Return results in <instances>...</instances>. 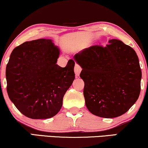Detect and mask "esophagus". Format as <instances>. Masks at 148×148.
<instances>
[{"mask_svg": "<svg viewBox=\"0 0 148 148\" xmlns=\"http://www.w3.org/2000/svg\"><path fill=\"white\" fill-rule=\"evenodd\" d=\"M81 70H82L81 67H80L79 65L76 64L75 67H74V72H75V74H76V76H79V74H80V72H81Z\"/></svg>", "mask_w": 148, "mask_h": 148, "instance_id": "obj_1", "label": "esophagus"}]
</instances>
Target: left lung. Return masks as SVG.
<instances>
[{
  "mask_svg": "<svg viewBox=\"0 0 148 148\" xmlns=\"http://www.w3.org/2000/svg\"><path fill=\"white\" fill-rule=\"evenodd\" d=\"M95 45L76 54L85 83L87 109L104 118L119 117L130 109L141 91V70L133 48L118 40Z\"/></svg>",
  "mask_w": 148,
  "mask_h": 148,
  "instance_id": "left-lung-1",
  "label": "left lung"
}]
</instances>
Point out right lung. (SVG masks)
Wrapping results in <instances>:
<instances>
[{"mask_svg": "<svg viewBox=\"0 0 148 148\" xmlns=\"http://www.w3.org/2000/svg\"><path fill=\"white\" fill-rule=\"evenodd\" d=\"M60 50L47 39L15 48L6 67L7 91L16 107L31 119H48L59 113L65 92L75 78V62L57 64Z\"/></svg>", "mask_w": 148, "mask_h": 148, "instance_id": "add662e5", "label": "right lung"}]
</instances>
